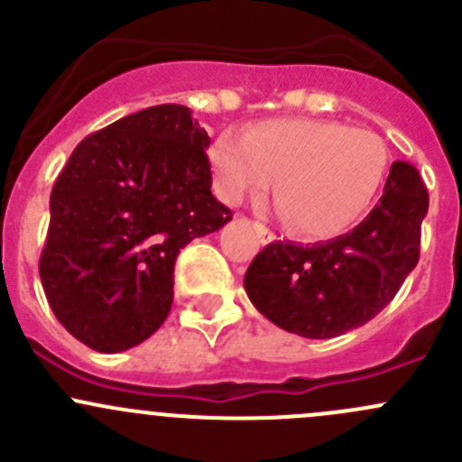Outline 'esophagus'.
<instances>
[{
    "mask_svg": "<svg viewBox=\"0 0 462 462\" xmlns=\"http://www.w3.org/2000/svg\"><path fill=\"white\" fill-rule=\"evenodd\" d=\"M257 230H259V235H261V236H265V239H268V241H270V239H273V235H270V232H268V230H265V227H263V226H261V223H257Z\"/></svg>",
    "mask_w": 462,
    "mask_h": 462,
    "instance_id": "1",
    "label": "esophagus"
}]
</instances>
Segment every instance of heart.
<instances>
[{
	"label": "heart",
	"instance_id": "obj_1",
	"mask_svg": "<svg viewBox=\"0 0 462 462\" xmlns=\"http://www.w3.org/2000/svg\"><path fill=\"white\" fill-rule=\"evenodd\" d=\"M212 183L226 203L270 188L297 232L330 239L346 232L374 203L389 152L369 129L333 120L283 118L254 125L244 138L221 134L208 152Z\"/></svg>",
	"mask_w": 462,
	"mask_h": 462
}]
</instances>
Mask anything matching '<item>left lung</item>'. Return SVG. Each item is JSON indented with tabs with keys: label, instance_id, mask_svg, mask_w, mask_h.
Returning a JSON list of instances; mask_svg holds the SVG:
<instances>
[{
	"label": "left lung",
	"instance_id": "left-lung-1",
	"mask_svg": "<svg viewBox=\"0 0 462 462\" xmlns=\"http://www.w3.org/2000/svg\"><path fill=\"white\" fill-rule=\"evenodd\" d=\"M427 209L430 194L418 170L395 161L380 201L360 226L313 245H265L245 273V292L263 318L301 337L360 328L416 268Z\"/></svg>",
	"mask_w": 462,
	"mask_h": 462
}]
</instances>
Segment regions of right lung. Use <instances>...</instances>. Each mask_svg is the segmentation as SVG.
<instances>
[{"instance_id":"obj_1","label":"right lung","mask_w":462,"mask_h":462,"mask_svg":"<svg viewBox=\"0 0 462 462\" xmlns=\"http://www.w3.org/2000/svg\"><path fill=\"white\" fill-rule=\"evenodd\" d=\"M208 147L188 106L156 105L87 136L60 171L40 279L60 324L93 351L156 333L179 253L232 218L209 192Z\"/></svg>"}]
</instances>
